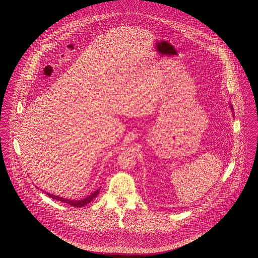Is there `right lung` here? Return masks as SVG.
<instances>
[{"label":"right lung","instance_id":"right-lung-1","mask_svg":"<svg viewBox=\"0 0 258 258\" xmlns=\"http://www.w3.org/2000/svg\"><path fill=\"white\" fill-rule=\"evenodd\" d=\"M99 194V190H97L96 192H94L92 195L88 196L87 198L83 199V200H79V201H76V200H70V199H65V198H62V197H59V196H55V195H52V194H49L48 193V196L55 199V200H58V201H61L63 203H67L73 207H83V206H86L87 204H89L93 199H95L97 197V195Z\"/></svg>","mask_w":258,"mask_h":258}]
</instances>
